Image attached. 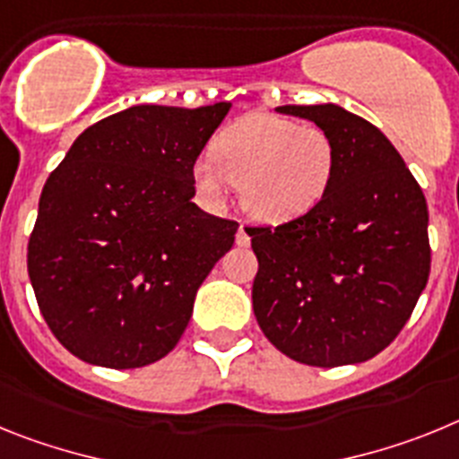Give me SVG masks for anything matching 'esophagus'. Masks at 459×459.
Instances as JSON below:
<instances>
[{
	"instance_id": "34e87169",
	"label": "esophagus",
	"mask_w": 459,
	"mask_h": 459,
	"mask_svg": "<svg viewBox=\"0 0 459 459\" xmlns=\"http://www.w3.org/2000/svg\"><path fill=\"white\" fill-rule=\"evenodd\" d=\"M235 242H238V247H249V242H252V238H249V233H247V226L240 224V229H238V235H235Z\"/></svg>"
}]
</instances>
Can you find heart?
<instances>
[{
    "label": "heart",
    "instance_id": "b5f03b06",
    "mask_svg": "<svg viewBox=\"0 0 459 459\" xmlns=\"http://www.w3.org/2000/svg\"><path fill=\"white\" fill-rule=\"evenodd\" d=\"M337 169L333 135L318 125L268 113H249L226 126L212 143V157L194 166L198 189L221 198L240 189L247 212L265 224L302 217L324 201Z\"/></svg>",
    "mask_w": 459,
    "mask_h": 459
}]
</instances>
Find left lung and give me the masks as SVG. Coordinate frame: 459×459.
Wrapping results in <instances>:
<instances>
[{
  "label": "left lung",
  "instance_id": "left-lung-1",
  "mask_svg": "<svg viewBox=\"0 0 459 459\" xmlns=\"http://www.w3.org/2000/svg\"><path fill=\"white\" fill-rule=\"evenodd\" d=\"M337 147L324 201L281 226H247L258 258L254 314L290 360L365 362L395 340L429 277L428 203L393 143L368 119L321 106H281Z\"/></svg>",
  "mask_w": 459,
  "mask_h": 459
}]
</instances>
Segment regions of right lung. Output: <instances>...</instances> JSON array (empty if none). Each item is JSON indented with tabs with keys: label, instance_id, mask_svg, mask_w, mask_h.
<instances>
[{
	"label": "right lung",
	"instance_id": "obj_1",
	"mask_svg": "<svg viewBox=\"0 0 459 459\" xmlns=\"http://www.w3.org/2000/svg\"><path fill=\"white\" fill-rule=\"evenodd\" d=\"M229 108L131 106L87 126L46 180L27 273L75 358L134 369L180 342L238 230L191 203L194 163Z\"/></svg>",
	"mask_w": 459,
	"mask_h": 459
}]
</instances>
